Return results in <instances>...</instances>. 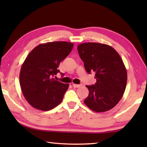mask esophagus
<instances>
[{"instance_id":"esophagus-1","label":"esophagus","mask_w":147,"mask_h":147,"mask_svg":"<svg viewBox=\"0 0 147 147\" xmlns=\"http://www.w3.org/2000/svg\"><path fill=\"white\" fill-rule=\"evenodd\" d=\"M73 86L74 87V88H80L82 86V84H80V85H77V84H73Z\"/></svg>"}]
</instances>
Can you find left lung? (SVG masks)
Wrapping results in <instances>:
<instances>
[{
    "label": "left lung",
    "mask_w": 147,
    "mask_h": 147,
    "mask_svg": "<svg viewBox=\"0 0 147 147\" xmlns=\"http://www.w3.org/2000/svg\"><path fill=\"white\" fill-rule=\"evenodd\" d=\"M88 73L95 72V85L86 86L89 94L86 105L96 112L111 110L121 100L127 84V71L121 56L111 46L95 42L78 45Z\"/></svg>",
    "instance_id": "8db88e82"
}]
</instances>
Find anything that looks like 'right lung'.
<instances>
[{
  "label": "right lung",
  "instance_id": "right-lung-1",
  "mask_svg": "<svg viewBox=\"0 0 147 147\" xmlns=\"http://www.w3.org/2000/svg\"><path fill=\"white\" fill-rule=\"evenodd\" d=\"M73 46L67 42L42 43L28 55L21 68L20 83L24 98L33 107L47 111L62 101L69 84L56 81L54 77L59 73L60 62L70 54Z\"/></svg>",
  "mask_w": 147,
  "mask_h": 147
}]
</instances>
